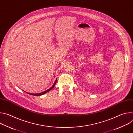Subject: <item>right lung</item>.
<instances>
[{
	"mask_svg": "<svg viewBox=\"0 0 133 133\" xmlns=\"http://www.w3.org/2000/svg\"><path fill=\"white\" fill-rule=\"evenodd\" d=\"M57 79H56V81H55V83H54V85L52 86V87H50V88H49L48 89H47V90H45V91H43V92H42L38 93V94H31V93H29V92H27V94H28L31 95H34V96H41V95H42L45 94H46V93L48 92V91H49L50 90H51V89L54 88V87L55 86V84H56V83Z\"/></svg>",
	"mask_w": 133,
	"mask_h": 133,
	"instance_id": "1",
	"label": "right lung"
}]
</instances>
